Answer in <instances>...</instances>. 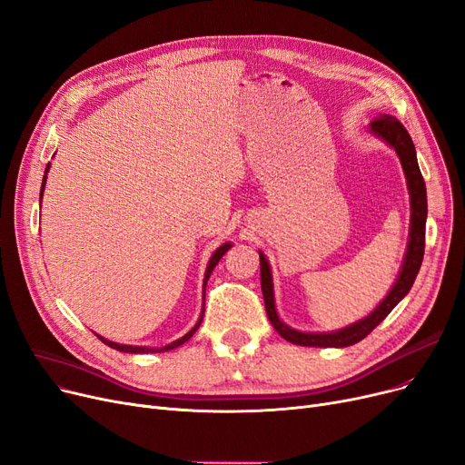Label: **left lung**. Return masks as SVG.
<instances>
[{
  "mask_svg": "<svg viewBox=\"0 0 465 465\" xmlns=\"http://www.w3.org/2000/svg\"><path fill=\"white\" fill-rule=\"evenodd\" d=\"M369 133L380 138L383 144H388L399 157L402 173L407 178V188L411 195V228H409V243L407 252L402 258V264L399 270V275L393 282V287L386 294L380 304L367 315L351 325L331 331V332H304L289 327L287 322H282L277 308H275V294H273V277H272V266L264 252L258 251L260 254V282H262V294H264L266 313L272 322V327L285 338L291 344L296 346H308V348H348L357 344L365 336H369L380 322L390 315V312L399 304V302L409 294V291L414 285V279L420 272L421 260H423V249H426V218H428V193H426V183L418 167L416 159V148L412 144V138L402 127L397 117L383 114L376 117L369 124Z\"/></svg>",
  "mask_w": 465,
  "mask_h": 465,
  "instance_id": "8db88e82",
  "label": "left lung"
}]
</instances>
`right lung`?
I'll return each mask as SVG.
<instances>
[{
  "instance_id": "obj_1",
  "label": "right lung",
  "mask_w": 465,
  "mask_h": 465,
  "mask_svg": "<svg viewBox=\"0 0 465 465\" xmlns=\"http://www.w3.org/2000/svg\"><path fill=\"white\" fill-rule=\"evenodd\" d=\"M49 169H51V163H47V167H45V174H44V180H42V192H39V199L44 197V190H45V184H47V173H49ZM232 249V243L228 241V243H222L214 252H213V256H211V260H209V264H207V270H205V279H203V308H201V315H199V319H197V322L195 325L183 336V338H178V340H174V341H171V344H167V346H163V348H150V346H127V344H117V341H112V340H108V338H104V336H100V334H96L100 340L104 341L106 346H110V348H114V350H117V351H124V353H163V351H171V350H174V348H178V346H183L184 341H188L193 334H195V331L199 329V325H201V321H203V313H205V289H207V281H209V277H211V273H213V270H214V266L218 264L220 262V258L224 256L228 251Z\"/></svg>"
}]
</instances>
